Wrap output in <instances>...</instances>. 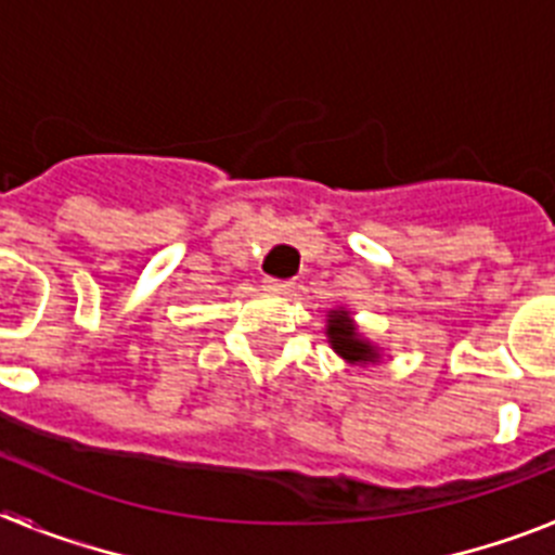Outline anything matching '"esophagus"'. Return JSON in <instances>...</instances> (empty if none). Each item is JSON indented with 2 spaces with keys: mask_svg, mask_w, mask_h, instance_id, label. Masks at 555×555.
Segmentation results:
<instances>
[{
  "mask_svg": "<svg viewBox=\"0 0 555 555\" xmlns=\"http://www.w3.org/2000/svg\"><path fill=\"white\" fill-rule=\"evenodd\" d=\"M288 286H292V283L278 281V278H267V281H263V288H267V292H272V294H286Z\"/></svg>",
  "mask_w": 555,
  "mask_h": 555,
  "instance_id": "1",
  "label": "esophagus"
}]
</instances>
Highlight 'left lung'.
I'll return each mask as SVG.
<instances>
[{"instance_id":"left-lung-1","label":"left lung","mask_w":555,"mask_h":555,"mask_svg":"<svg viewBox=\"0 0 555 555\" xmlns=\"http://www.w3.org/2000/svg\"><path fill=\"white\" fill-rule=\"evenodd\" d=\"M327 341L347 364H375L380 358L377 347L358 333V327L350 320V311H345V308L327 313Z\"/></svg>"}]
</instances>
